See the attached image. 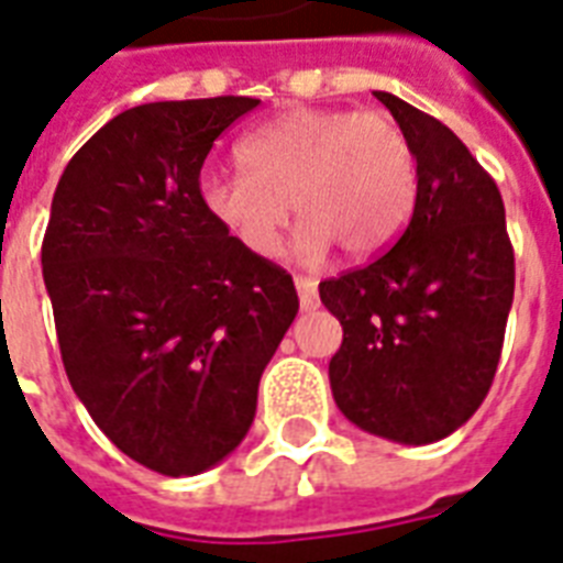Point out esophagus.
<instances>
[{"mask_svg": "<svg viewBox=\"0 0 563 563\" xmlns=\"http://www.w3.org/2000/svg\"><path fill=\"white\" fill-rule=\"evenodd\" d=\"M295 286H298V298H300V309L303 312H312V309L318 307V289L316 283L309 280V277H295Z\"/></svg>", "mask_w": 563, "mask_h": 563, "instance_id": "esophagus-1", "label": "esophagus"}]
</instances>
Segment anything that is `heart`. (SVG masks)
<instances>
[{
  "label": "heart",
  "instance_id": "b5f03b06",
  "mask_svg": "<svg viewBox=\"0 0 563 563\" xmlns=\"http://www.w3.org/2000/svg\"><path fill=\"white\" fill-rule=\"evenodd\" d=\"M239 172L207 169L198 201L233 242L274 256L291 210L303 224L300 260L318 263L333 245L351 260L391 247L418 201V154L379 110L295 108L236 143Z\"/></svg>",
  "mask_w": 563,
  "mask_h": 563
}]
</instances>
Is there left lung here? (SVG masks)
<instances>
[{"mask_svg": "<svg viewBox=\"0 0 563 563\" xmlns=\"http://www.w3.org/2000/svg\"><path fill=\"white\" fill-rule=\"evenodd\" d=\"M418 154V201L374 263L318 286L342 324L330 388L342 415L397 444H432L471 420L497 374L515 300L503 195L459 136L374 92Z\"/></svg>", "mask_w": 563, "mask_h": 563, "instance_id": "left-lung-1", "label": "left lung"}]
</instances>
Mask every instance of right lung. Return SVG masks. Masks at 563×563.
Here are the masks:
<instances>
[{
    "label": "right lung",
    "instance_id": "1",
    "mask_svg": "<svg viewBox=\"0 0 563 563\" xmlns=\"http://www.w3.org/2000/svg\"><path fill=\"white\" fill-rule=\"evenodd\" d=\"M260 99L152 101L113 117L66 163L43 280L73 391L148 471L195 476L254 423L265 365L298 291L198 201L221 131Z\"/></svg>",
    "mask_w": 563,
    "mask_h": 563
}]
</instances>
